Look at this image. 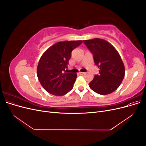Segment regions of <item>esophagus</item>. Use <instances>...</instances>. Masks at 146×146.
Wrapping results in <instances>:
<instances>
[{"label": "esophagus", "mask_w": 146, "mask_h": 146, "mask_svg": "<svg viewBox=\"0 0 146 146\" xmlns=\"http://www.w3.org/2000/svg\"><path fill=\"white\" fill-rule=\"evenodd\" d=\"M78 74H80V75H83V74H85V72H79Z\"/></svg>", "instance_id": "obj_1"}]
</instances>
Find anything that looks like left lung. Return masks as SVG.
Listing matches in <instances>:
<instances>
[{
  "instance_id": "1",
  "label": "left lung",
  "mask_w": 146,
  "mask_h": 146,
  "mask_svg": "<svg viewBox=\"0 0 146 146\" xmlns=\"http://www.w3.org/2000/svg\"><path fill=\"white\" fill-rule=\"evenodd\" d=\"M93 54L94 63L99 68L90 83L91 89L101 95L116 91L125 76V67L119 52L109 42L100 38L83 41Z\"/></svg>"
}]
</instances>
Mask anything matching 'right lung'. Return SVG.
I'll use <instances>...</instances> for the list:
<instances>
[{
    "mask_svg": "<svg viewBox=\"0 0 146 146\" xmlns=\"http://www.w3.org/2000/svg\"><path fill=\"white\" fill-rule=\"evenodd\" d=\"M82 41L58 42L44 52L39 61L37 76L42 86L48 93L64 96L71 90L77 77V74L66 72L74 48Z\"/></svg>",
    "mask_w": 146,
    "mask_h": 146,
    "instance_id": "1",
    "label": "right lung"
}]
</instances>
